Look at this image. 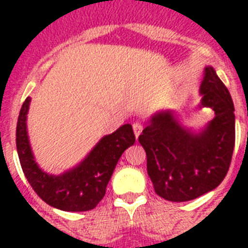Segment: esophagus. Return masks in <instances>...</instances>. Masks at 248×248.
<instances>
[{"mask_svg": "<svg viewBox=\"0 0 248 248\" xmlns=\"http://www.w3.org/2000/svg\"><path fill=\"white\" fill-rule=\"evenodd\" d=\"M132 128H134V134H135L136 138H139V135L143 132V124H139V122H135L132 124Z\"/></svg>", "mask_w": 248, "mask_h": 248, "instance_id": "esophagus-1", "label": "esophagus"}]
</instances>
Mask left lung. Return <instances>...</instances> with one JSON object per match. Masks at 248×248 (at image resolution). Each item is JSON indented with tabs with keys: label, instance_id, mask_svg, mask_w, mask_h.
<instances>
[{
	"label": "left lung",
	"instance_id": "1",
	"mask_svg": "<svg viewBox=\"0 0 248 248\" xmlns=\"http://www.w3.org/2000/svg\"><path fill=\"white\" fill-rule=\"evenodd\" d=\"M201 104L215 112L201 131L185 127L173 110L152 116L139 136L155 193L171 202H185L211 192L227 175L235 141L234 105L212 67L204 68Z\"/></svg>",
	"mask_w": 248,
	"mask_h": 248
}]
</instances>
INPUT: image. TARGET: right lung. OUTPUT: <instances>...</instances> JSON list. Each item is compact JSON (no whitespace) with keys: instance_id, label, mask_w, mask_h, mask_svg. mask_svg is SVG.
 <instances>
[{"instance_id":"right-lung-1","label":"right lung","mask_w":248,"mask_h":248,"mask_svg":"<svg viewBox=\"0 0 248 248\" xmlns=\"http://www.w3.org/2000/svg\"><path fill=\"white\" fill-rule=\"evenodd\" d=\"M31 97L21 105L16 124V149L27 180L41 200L63 211H89L105 196V189L121 155L135 143L132 126L126 124L103 136L93 151L73 169L50 175L34 161L27 131Z\"/></svg>"}]
</instances>
